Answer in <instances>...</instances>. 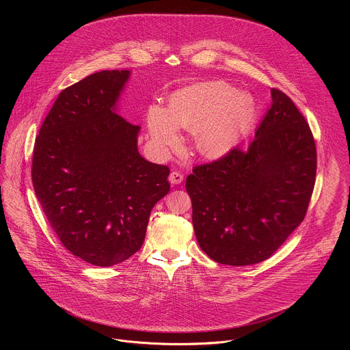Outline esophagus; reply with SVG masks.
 Returning a JSON list of instances; mask_svg holds the SVG:
<instances>
[{
    "label": "esophagus",
    "instance_id": "esophagus-1",
    "mask_svg": "<svg viewBox=\"0 0 350 350\" xmlns=\"http://www.w3.org/2000/svg\"><path fill=\"white\" fill-rule=\"evenodd\" d=\"M183 178H184V176L180 173V172H172L170 173V176H169V181L172 183V184H180L181 181H183Z\"/></svg>",
    "mask_w": 350,
    "mask_h": 350
}]
</instances>
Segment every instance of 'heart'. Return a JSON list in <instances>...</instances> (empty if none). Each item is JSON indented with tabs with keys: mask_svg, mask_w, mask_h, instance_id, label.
I'll list each match as a JSON object with an SVG mask.
<instances>
[{
	"mask_svg": "<svg viewBox=\"0 0 350 350\" xmlns=\"http://www.w3.org/2000/svg\"><path fill=\"white\" fill-rule=\"evenodd\" d=\"M254 113L249 95L237 92L224 83L195 84L176 92L169 109L154 105L148 111V124L154 139L162 146L180 141L178 129L196 131L199 152L219 157L231 149Z\"/></svg>",
	"mask_w": 350,
	"mask_h": 350,
	"instance_id": "1",
	"label": "heart"
}]
</instances>
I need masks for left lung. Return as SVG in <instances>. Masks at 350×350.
Instances as JSON below:
<instances>
[{
    "label": "left lung",
    "instance_id": "1",
    "mask_svg": "<svg viewBox=\"0 0 350 350\" xmlns=\"http://www.w3.org/2000/svg\"><path fill=\"white\" fill-rule=\"evenodd\" d=\"M256 137L187 177L199 246L215 262L255 265L270 258L306 216L317 170L313 133L278 88Z\"/></svg>",
    "mask_w": 350,
    "mask_h": 350
}]
</instances>
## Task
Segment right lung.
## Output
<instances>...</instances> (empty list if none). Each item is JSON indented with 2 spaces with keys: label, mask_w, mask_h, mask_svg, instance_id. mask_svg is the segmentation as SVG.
<instances>
[{
  "label": "right lung",
  "mask_w": 350,
  "mask_h": 350,
  "mask_svg": "<svg viewBox=\"0 0 350 350\" xmlns=\"http://www.w3.org/2000/svg\"><path fill=\"white\" fill-rule=\"evenodd\" d=\"M129 70H103L62 90L36 137L31 180L62 245L94 266L124 262L142 246L170 169L145 161L139 126L115 113Z\"/></svg>",
  "instance_id": "1"
}]
</instances>
